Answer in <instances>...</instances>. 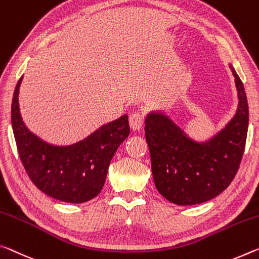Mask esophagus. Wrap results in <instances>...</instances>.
<instances>
[{
  "instance_id": "34e87169",
  "label": "esophagus",
  "mask_w": 259,
  "mask_h": 259,
  "mask_svg": "<svg viewBox=\"0 0 259 259\" xmlns=\"http://www.w3.org/2000/svg\"><path fill=\"white\" fill-rule=\"evenodd\" d=\"M143 122H144V117H143L142 114L134 113V114L130 115L129 124H130V128L133 129L134 131L141 130L142 126H143Z\"/></svg>"
}]
</instances>
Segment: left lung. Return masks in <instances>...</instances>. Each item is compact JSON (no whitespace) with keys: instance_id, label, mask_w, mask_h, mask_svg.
<instances>
[{"instance_id":"8db88e82","label":"left lung","mask_w":259,"mask_h":259,"mask_svg":"<svg viewBox=\"0 0 259 259\" xmlns=\"http://www.w3.org/2000/svg\"><path fill=\"white\" fill-rule=\"evenodd\" d=\"M239 98L236 113L225 128L207 141L191 138L160 110L145 118L152 174L157 190L176 205L207 202L227 188L240 167L247 141L249 107L244 86L233 65Z\"/></svg>"}]
</instances>
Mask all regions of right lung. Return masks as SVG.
<instances>
[{
  "mask_svg": "<svg viewBox=\"0 0 259 259\" xmlns=\"http://www.w3.org/2000/svg\"><path fill=\"white\" fill-rule=\"evenodd\" d=\"M16 85L11 124L18 153L27 175L44 194L65 203L80 204L94 198L104 187L109 163L121 143L129 136L128 115L101 125L70 145L51 144L27 128L19 109Z\"/></svg>",
  "mask_w": 259,
  "mask_h": 259,
  "instance_id": "add662e5",
  "label": "right lung"
}]
</instances>
